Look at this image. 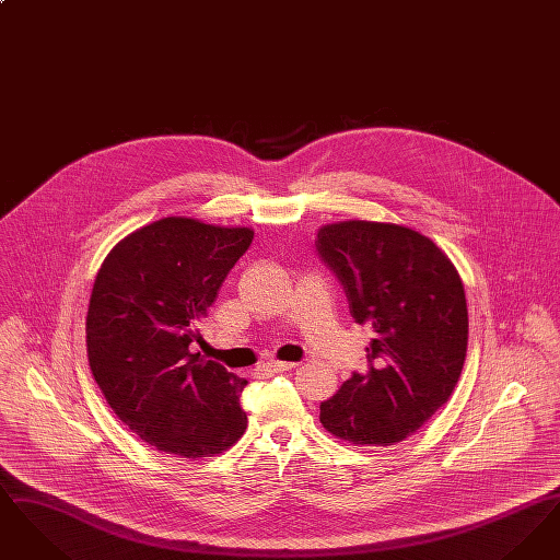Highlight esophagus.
<instances>
[{"label":"esophagus","instance_id":"esophagus-1","mask_svg":"<svg viewBox=\"0 0 560 560\" xmlns=\"http://www.w3.org/2000/svg\"><path fill=\"white\" fill-rule=\"evenodd\" d=\"M293 368H298L295 361H268V363H262L258 368V372L279 373L288 372V370H293Z\"/></svg>","mask_w":560,"mask_h":560}]
</instances>
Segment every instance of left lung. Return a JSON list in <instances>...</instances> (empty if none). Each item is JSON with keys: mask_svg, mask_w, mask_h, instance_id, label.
<instances>
[{"mask_svg": "<svg viewBox=\"0 0 560 560\" xmlns=\"http://www.w3.org/2000/svg\"><path fill=\"white\" fill-rule=\"evenodd\" d=\"M317 249L342 281L354 323L373 327L370 372L352 373L320 402V424L361 447L400 443L447 402L464 368L459 272L434 241L393 222L325 224Z\"/></svg>", "mask_w": 560, "mask_h": 560, "instance_id": "1", "label": "left lung"}]
</instances>
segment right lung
Wrapping results in <instances>:
<instances>
[{
	"mask_svg": "<svg viewBox=\"0 0 560 560\" xmlns=\"http://www.w3.org/2000/svg\"><path fill=\"white\" fill-rule=\"evenodd\" d=\"M254 240L249 226L167 215L119 241L96 275L85 345L115 416L158 452L212 457L247 428V380L201 359L199 323Z\"/></svg>",
	"mask_w": 560,
	"mask_h": 560,
	"instance_id": "obj_1",
	"label": "right lung"
}]
</instances>
